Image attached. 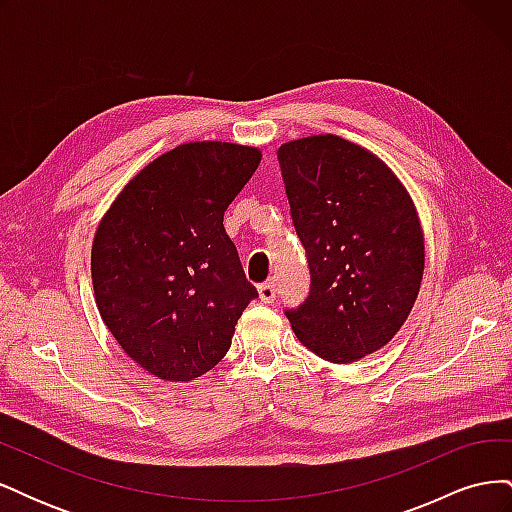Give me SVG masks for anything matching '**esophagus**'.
<instances>
[{
	"label": "esophagus",
	"instance_id": "1",
	"mask_svg": "<svg viewBox=\"0 0 512 512\" xmlns=\"http://www.w3.org/2000/svg\"><path fill=\"white\" fill-rule=\"evenodd\" d=\"M258 294H260V301L273 303L275 297H277V280H275V277H271V280H267V282H262L258 286Z\"/></svg>",
	"mask_w": 512,
	"mask_h": 512
}]
</instances>
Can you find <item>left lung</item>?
<instances>
[{
    "instance_id": "left-lung-1",
    "label": "left lung",
    "mask_w": 512,
    "mask_h": 512,
    "mask_svg": "<svg viewBox=\"0 0 512 512\" xmlns=\"http://www.w3.org/2000/svg\"><path fill=\"white\" fill-rule=\"evenodd\" d=\"M277 160L312 280L284 314L320 359L359 361L391 342L421 288L425 243L412 198L374 153L333 134L286 143Z\"/></svg>"
}]
</instances>
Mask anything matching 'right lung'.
Masks as SVG:
<instances>
[{
  "mask_svg": "<svg viewBox=\"0 0 512 512\" xmlns=\"http://www.w3.org/2000/svg\"><path fill=\"white\" fill-rule=\"evenodd\" d=\"M260 158L232 143L179 145L121 190L96 230L100 316L130 359L160 380L188 382L218 365L258 297L224 211Z\"/></svg>",
  "mask_w": 512,
  "mask_h": 512,
  "instance_id": "right-lung-1",
  "label": "right lung"
}]
</instances>
